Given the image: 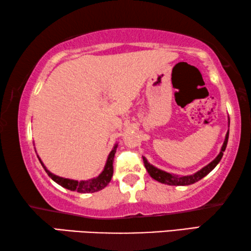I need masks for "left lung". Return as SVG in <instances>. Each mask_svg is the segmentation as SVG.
I'll return each mask as SVG.
<instances>
[{"instance_id":"obj_1","label":"left lung","mask_w":251,"mask_h":251,"mask_svg":"<svg viewBox=\"0 0 251 251\" xmlns=\"http://www.w3.org/2000/svg\"><path fill=\"white\" fill-rule=\"evenodd\" d=\"M228 136H229V131L226 135V138H225V142H224V145L222 147V151H220L219 155L216 157V158L205 166L203 168H201V171L195 173L194 175H189V176H177V175H174V174H169L166 173L164 171H160V169L156 168L148 163L146 158H144L143 157V160H144V165H145V167L147 169L148 174H150L151 178H154L155 180L161 182V184H167V185H173V186H187V185H192L194 182H196L198 180H201V178L205 177L207 174H209L212 169H214L216 166H217V164L222 159V157L224 155V151L226 150V146H227V143H228Z\"/></svg>"}]
</instances>
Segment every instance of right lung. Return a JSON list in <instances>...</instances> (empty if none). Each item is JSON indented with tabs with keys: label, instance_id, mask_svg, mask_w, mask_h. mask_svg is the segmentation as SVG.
I'll use <instances>...</instances> for the list:
<instances>
[{
	"label": "right lung",
	"instance_id": "right-lung-1",
	"mask_svg": "<svg viewBox=\"0 0 251 251\" xmlns=\"http://www.w3.org/2000/svg\"><path fill=\"white\" fill-rule=\"evenodd\" d=\"M116 148H117V145H115V147L113 148V151L109 152L107 161H106V165H105V168H104V171L101 172L100 175L99 177L94 178V179H91V180L78 181V180L67 179V178L58 177L56 175H54V174L50 173L43 165V163H42V160L40 158L39 159H40V163L42 164V166H43V168L45 169V172L48 173V175L52 178L55 182H57L58 185H61L62 187H64V188H66V189L72 190V192H77V193H83V194L95 193L107 186L110 179H112L113 172H114L113 161H114V156H115V152H116Z\"/></svg>",
	"mask_w": 251,
	"mask_h": 251
}]
</instances>
